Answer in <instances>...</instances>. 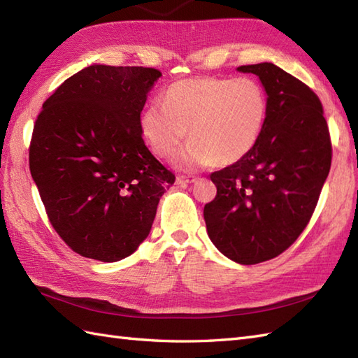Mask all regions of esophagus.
<instances>
[{
    "instance_id": "obj_1",
    "label": "esophagus",
    "mask_w": 358,
    "mask_h": 358,
    "mask_svg": "<svg viewBox=\"0 0 358 358\" xmlns=\"http://www.w3.org/2000/svg\"><path fill=\"white\" fill-rule=\"evenodd\" d=\"M195 181H196L195 177H185V176L177 177V185H190V182H195Z\"/></svg>"
}]
</instances>
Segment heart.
<instances>
[{
    "mask_svg": "<svg viewBox=\"0 0 358 358\" xmlns=\"http://www.w3.org/2000/svg\"><path fill=\"white\" fill-rule=\"evenodd\" d=\"M267 115V99L252 79L195 78L173 82L163 93L162 105L149 103L140 114V132L151 151L172 159L180 154L181 169L218 163L235 164L252 151Z\"/></svg>",
    "mask_w": 358,
    "mask_h": 358,
    "instance_id": "heart-1",
    "label": "heart"
}]
</instances>
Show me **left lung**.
Segmentation results:
<instances>
[{"mask_svg":"<svg viewBox=\"0 0 358 358\" xmlns=\"http://www.w3.org/2000/svg\"><path fill=\"white\" fill-rule=\"evenodd\" d=\"M259 78L267 115L243 160L213 172L217 196L204 206L207 235L241 265L273 259L308 224L331 168L323 108L303 82L271 62L243 65Z\"/></svg>","mask_w":358,"mask_h":358,"instance_id":"left-lung-1","label":"left lung"}]
</instances>
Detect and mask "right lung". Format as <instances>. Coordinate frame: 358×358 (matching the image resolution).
<instances>
[{
  "label": "right lung",
  "mask_w": 358,
  "mask_h": 358,
  "mask_svg": "<svg viewBox=\"0 0 358 358\" xmlns=\"http://www.w3.org/2000/svg\"><path fill=\"white\" fill-rule=\"evenodd\" d=\"M162 76L145 66L93 64L43 105L29 163L48 220L73 252L117 262L148 238L176 176L140 132V113Z\"/></svg>",
  "instance_id": "obj_1"
}]
</instances>
